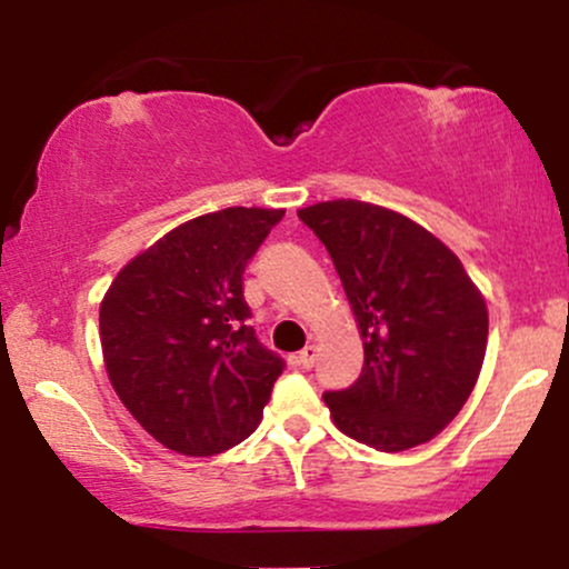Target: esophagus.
<instances>
[{
	"instance_id": "34e87169",
	"label": "esophagus",
	"mask_w": 569,
	"mask_h": 569,
	"mask_svg": "<svg viewBox=\"0 0 569 569\" xmlns=\"http://www.w3.org/2000/svg\"><path fill=\"white\" fill-rule=\"evenodd\" d=\"M316 345H307L305 350H299V352H293L291 356V363L293 367H299V369H312V363H316Z\"/></svg>"
}]
</instances>
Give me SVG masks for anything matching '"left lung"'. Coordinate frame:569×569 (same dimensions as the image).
Instances as JSON below:
<instances>
[{
	"label": "left lung",
	"instance_id": "left-lung-1",
	"mask_svg": "<svg viewBox=\"0 0 569 569\" xmlns=\"http://www.w3.org/2000/svg\"><path fill=\"white\" fill-rule=\"evenodd\" d=\"M299 219L329 251L363 339L361 377L323 393L331 420L380 452L430 441L479 380L485 297L460 259L403 213L329 200L302 208Z\"/></svg>",
	"mask_w": 569,
	"mask_h": 569
}]
</instances>
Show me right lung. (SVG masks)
<instances>
[{"instance_id":"add662e5","label":"right lung","mask_w":569,"mask_h":569,"mask_svg":"<svg viewBox=\"0 0 569 569\" xmlns=\"http://www.w3.org/2000/svg\"><path fill=\"white\" fill-rule=\"evenodd\" d=\"M283 213L238 206L189 219L130 259L103 297L109 382L173 452L219 455L262 422L286 363L246 323L243 272Z\"/></svg>"}]
</instances>
